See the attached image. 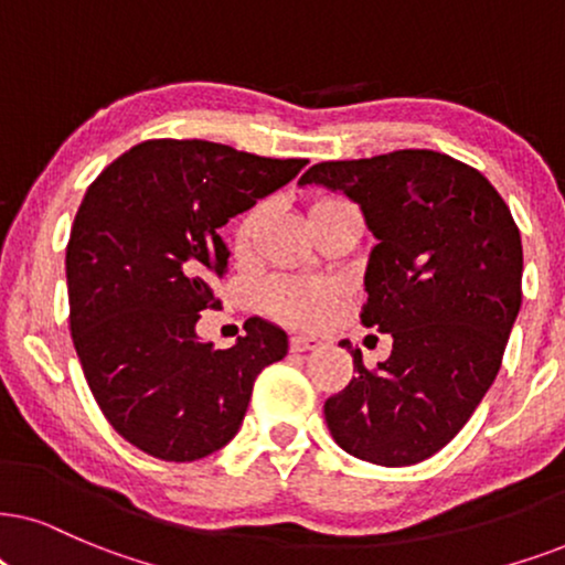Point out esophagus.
Wrapping results in <instances>:
<instances>
[{
    "instance_id": "esophagus-1",
    "label": "esophagus",
    "mask_w": 565,
    "mask_h": 565,
    "mask_svg": "<svg viewBox=\"0 0 565 565\" xmlns=\"http://www.w3.org/2000/svg\"><path fill=\"white\" fill-rule=\"evenodd\" d=\"M289 347H291V352H310V349L320 347V339H316V335L299 333V335H291Z\"/></svg>"
}]
</instances>
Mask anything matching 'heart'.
Instances as JSON below:
<instances>
[{
	"mask_svg": "<svg viewBox=\"0 0 565 565\" xmlns=\"http://www.w3.org/2000/svg\"><path fill=\"white\" fill-rule=\"evenodd\" d=\"M258 224V211L249 213V218L242 224L239 239L247 242ZM268 307L278 318L291 326H318L331 316L335 291L328 284L310 281V278H276L266 289Z\"/></svg>",
	"mask_w": 565,
	"mask_h": 565,
	"instance_id": "heart-1",
	"label": "heart"
}]
</instances>
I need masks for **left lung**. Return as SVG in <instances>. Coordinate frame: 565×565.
<instances>
[{
  "label": "left lung",
  "instance_id": "left-lung-1",
  "mask_svg": "<svg viewBox=\"0 0 565 565\" xmlns=\"http://www.w3.org/2000/svg\"><path fill=\"white\" fill-rule=\"evenodd\" d=\"M299 184L344 192L375 234L362 326L394 349L356 375L323 412L356 459L409 467L467 425L495 381L521 307V234L505 200L467 163L425 148L323 161Z\"/></svg>",
  "mask_w": 565,
  "mask_h": 565
}]
</instances>
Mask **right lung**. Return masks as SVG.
Segmentation results:
<instances>
[{
    "label": "right lung",
    "mask_w": 565,
    "mask_h": 565,
    "mask_svg": "<svg viewBox=\"0 0 565 565\" xmlns=\"http://www.w3.org/2000/svg\"><path fill=\"white\" fill-rule=\"evenodd\" d=\"M305 163L209 140H146L85 192L64 260L70 331L104 417L148 456L195 461L224 448L255 377L287 356V333L263 318H249L230 349L200 341L195 323L221 307V226Z\"/></svg>",
    "instance_id": "obj_1"
}]
</instances>
